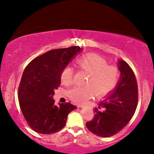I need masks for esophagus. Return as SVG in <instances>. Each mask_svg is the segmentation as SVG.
Wrapping results in <instances>:
<instances>
[{"label":"esophagus","mask_w":154,"mask_h":154,"mask_svg":"<svg viewBox=\"0 0 154 154\" xmlns=\"http://www.w3.org/2000/svg\"><path fill=\"white\" fill-rule=\"evenodd\" d=\"M78 107H79V108H81V107H83V106H82V105H78Z\"/></svg>","instance_id":"1"}]
</instances>
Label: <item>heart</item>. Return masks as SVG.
I'll use <instances>...</instances> for the list:
<instances>
[{
    "label": "heart",
    "instance_id": "obj_1",
    "mask_svg": "<svg viewBox=\"0 0 154 154\" xmlns=\"http://www.w3.org/2000/svg\"><path fill=\"white\" fill-rule=\"evenodd\" d=\"M78 66L88 75L85 86L74 87L69 91L73 102L83 104L95 94L103 97L109 93L117 85L120 71L117 66L108 65L104 59L97 54H89L77 61ZM74 71L72 66L65 67L61 74V81L65 85L73 83Z\"/></svg>",
    "mask_w": 154,
    "mask_h": 154
}]
</instances>
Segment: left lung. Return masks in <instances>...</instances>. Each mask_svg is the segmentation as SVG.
<instances>
[{"label":"left lung","mask_w":154,"mask_h":154,"mask_svg":"<svg viewBox=\"0 0 154 154\" xmlns=\"http://www.w3.org/2000/svg\"><path fill=\"white\" fill-rule=\"evenodd\" d=\"M121 76L117 85L94 109V117L86 123L92 133L109 137L125 128L133 116L138 102V88L135 75L125 61H119Z\"/></svg>","instance_id":"8db88e82"}]
</instances>
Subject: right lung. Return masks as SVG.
<instances>
[{
	"instance_id": "add662e5",
	"label": "right lung",
	"mask_w": 154,
	"mask_h": 154,
	"mask_svg": "<svg viewBox=\"0 0 154 154\" xmlns=\"http://www.w3.org/2000/svg\"><path fill=\"white\" fill-rule=\"evenodd\" d=\"M82 51L79 46L50 50L33 60L25 68L18 90L20 109L35 132L52 134L66 125L69 113L76 109L70 102L54 104L52 96L61 84V74Z\"/></svg>"
}]
</instances>
